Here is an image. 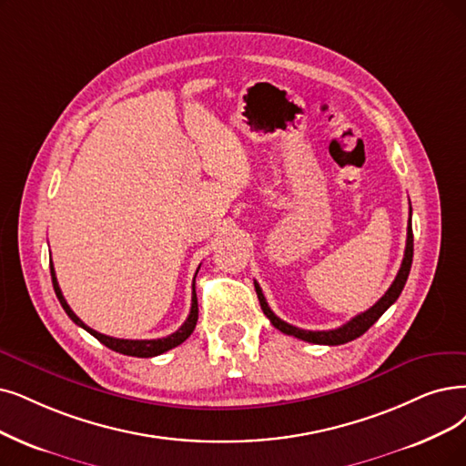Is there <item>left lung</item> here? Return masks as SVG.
Returning <instances> with one entry per match:
<instances>
[{"label":"left lung","mask_w":466,"mask_h":466,"mask_svg":"<svg viewBox=\"0 0 466 466\" xmlns=\"http://www.w3.org/2000/svg\"><path fill=\"white\" fill-rule=\"evenodd\" d=\"M411 264H413V229H411V208H409V226H407L405 254H403V262H401V268H400V271H398V275L394 279V283L390 285V289L384 292V296L380 298V300L373 308H369L367 311L356 315V318L350 319L346 325H342L339 329H332V330H304V329H298L294 325H289L283 319H279L277 315L271 311V308L266 302L262 289H259V285L256 281H254V287H256L259 306H262L266 318L271 321V325L275 329H279V330L285 332V334H290V337H296V339H300V340L311 342V344L339 346V344H346L350 340L360 339L361 334L365 330H369L370 325H375L379 321L380 315L398 300L403 287H405L409 271H411Z\"/></svg>","instance_id":"8db88e82"}]
</instances>
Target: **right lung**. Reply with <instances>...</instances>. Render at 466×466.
Wrapping results in <instances>:
<instances>
[{
    "mask_svg": "<svg viewBox=\"0 0 466 466\" xmlns=\"http://www.w3.org/2000/svg\"><path fill=\"white\" fill-rule=\"evenodd\" d=\"M49 269H51V279H53V289H55V294H57L59 302H61L63 309L66 311L68 318H70L74 323H76L78 327H82V329H86L89 334H93V337H96L101 344H105L106 348L115 350V351H118V353H124V356H134V358H155V356H160V353L168 351V350H172V348L179 346L181 342L187 340V339L191 337V332H193V330H195V327H197V319H198V304H197V290H195V283H193V300H191V311H189V318L185 319V323H183L176 332L168 334V337H164V339H155V340H126V339H113V337H106V334H101V332H97V330L89 329V327H87V325L78 318V315L70 309V306L66 304L65 296H63V292H61V289H59L57 277H55V268H53V264H51V262H49ZM197 273H198V269H197ZM195 277H197V275H195Z\"/></svg>",
    "mask_w": 466,
    "mask_h": 466,
    "instance_id": "right-lung-1",
    "label": "right lung"
}]
</instances>
